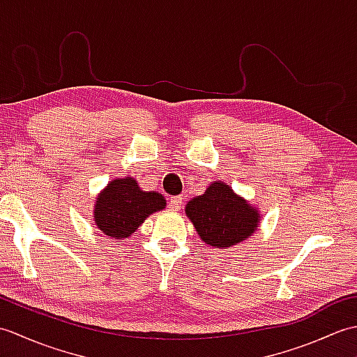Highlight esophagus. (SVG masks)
<instances>
[{"label":"esophagus","instance_id":"obj_1","mask_svg":"<svg viewBox=\"0 0 357 357\" xmlns=\"http://www.w3.org/2000/svg\"><path fill=\"white\" fill-rule=\"evenodd\" d=\"M181 207H183V198H181V196H176V198L169 199V208L172 211H178Z\"/></svg>","mask_w":357,"mask_h":357}]
</instances>
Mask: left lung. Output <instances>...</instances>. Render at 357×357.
I'll return each instance as SVG.
<instances>
[{
    "mask_svg": "<svg viewBox=\"0 0 357 357\" xmlns=\"http://www.w3.org/2000/svg\"><path fill=\"white\" fill-rule=\"evenodd\" d=\"M185 215L199 238L213 248L241 244L262 221L259 210L222 181H215L202 195L188 201Z\"/></svg>",
    "mask_w": 357,
    "mask_h": 357,
    "instance_id": "left-lung-1",
    "label": "left lung"
}]
</instances>
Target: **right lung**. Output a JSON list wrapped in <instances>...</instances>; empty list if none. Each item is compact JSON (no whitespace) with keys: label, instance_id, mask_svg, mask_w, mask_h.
<instances>
[{"label":"right lung","instance_id":"1","mask_svg":"<svg viewBox=\"0 0 357 357\" xmlns=\"http://www.w3.org/2000/svg\"><path fill=\"white\" fill-rule=\"evenodd\" d=\"M165 206L167 201L161 193L144 192L135 178H116L95 198V225L105 236L124 239L132 236L150 215L164 210Z\"/></svg>","mask_w":357,"mask_h":357}]
</instances>
